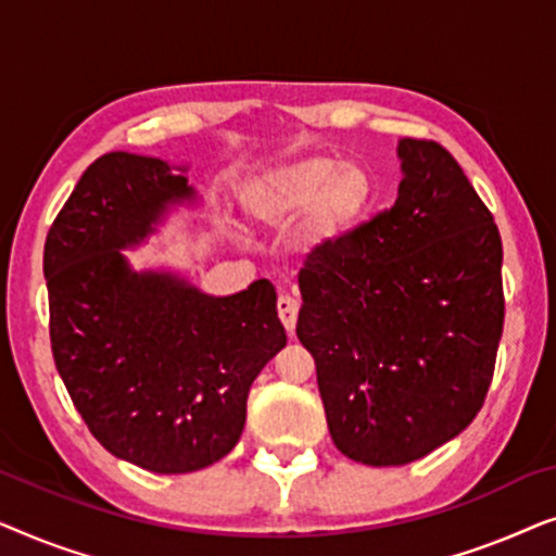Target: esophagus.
<instances>
[{
    "label": "esophagus",
    "mask_w": 556,
    "mask_h": 556,
    "mask_svg": "<svg viewBox=\"0 0 556 556\" xmlns=\"http://www.w3.org/2000/svg\"><path fill=\"white\" fill-rule=\"evenodd\" d=\"M299 308H301L299 301H295L293 295H288V293L278 295V316H280V321H283L288 333H293V329H295V321H299Z\"/></svg>",
    "instance_id": "esophagus-1"
}]
</instances>
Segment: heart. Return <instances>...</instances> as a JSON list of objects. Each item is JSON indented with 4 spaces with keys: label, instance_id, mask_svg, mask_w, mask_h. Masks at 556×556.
Here are the masks:
<instances>
[{
    "label": "heart",
    "instance_id": "1",
    "mask_svg": "<svg viewBox=\"0 0 556 556\" xmlns=\"http://www.w3.org/2000/svg\"><path fill=\"white\" fill-rule=\"evenodd\" d=\"M240 200L261 225L280 227L306 215L303 238L311 248H326L362 223L375 202V179L362 164L306 156L257 174Z\"/></svg>",
    "mask_w": 556,
    "mask_h": 556
}]
</instances>
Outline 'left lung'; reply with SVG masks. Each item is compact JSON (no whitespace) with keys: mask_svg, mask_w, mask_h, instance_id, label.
<instances>
[{"mask_svg":"<svg viewBox=\"0 0 556 556\" xmlns=\"http://www.w3.org/2000/svg\"><path fill=\"white\" fill-rule=\"evenodd\" d=\"M397 202L311 250L299 273L301 344L316 362L333 445L405 466L473 422L501 331L498 227L447 149L402 139Z\"/></svg>","mask_w":556,"mask_h":556,"instance_id":"8db88e82","label":"left lung"}]
</instances>
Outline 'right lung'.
Listing matches in <instances>:
<instances>
[{
	"instance_id": "1",
	"label": "right lung",
	"mask_w": 556,
	"mask_h": 556,
	"mask_svg": "<svg viewBox=\"0 0 556 556\" xmlns=\"http://www.w3.org/2000/svg\"><path fill=\"white\" fill-rule=\"evenodd\" d=\"M185 174L111 151L83 172L45 240L50 344L75 409L105 451L151 473H192L238 445L250 384L286 346L276 288L225 299L172 273H134L136 245Z\"/></svg>"
}]
</instances>
